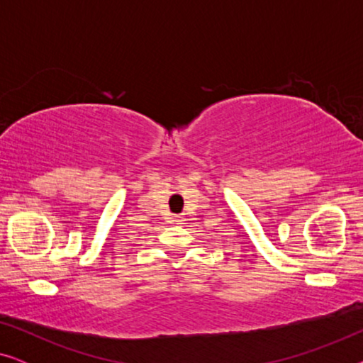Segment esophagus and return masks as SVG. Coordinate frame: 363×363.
<instances>
[{
	"instance_id": "esophagus-1",
	"label": "esophagus",
	"mask_w": 363,
	"mask_h": 363,
	"mask_svg": "<svg viewBox=\"0 0 363 363\" xmlns=\"http://www.w3.org/2000/svg\"><path fill=\"white\" fill-rule=\"evenodd\" d=\"M173 221H175L177 225H183V221H185V218H183L182 215H175V216H173Z\"/></svg>"
}]
</instances>
